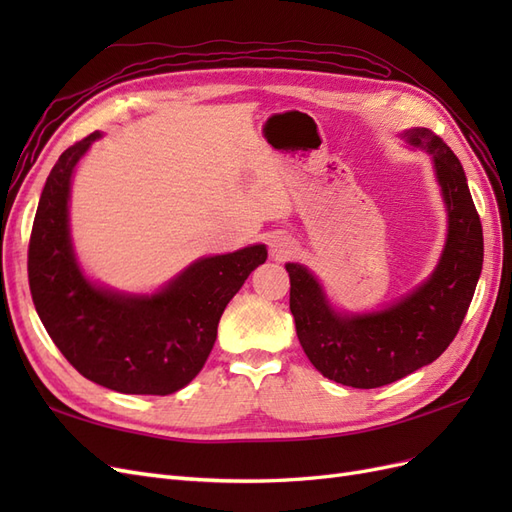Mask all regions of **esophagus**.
Instances as JSON below:
<instances>
[{"mask_svg": "<svg viewBox=\"0 0 512 512\" xmlns=\"http://www.w3.org/2000/svg\"><path fill=\"white\" fill-rule=\"evenodd\" d=\"M294 252V241L286 235H277L273 241H271V256L275 260H286L290 254Z\"/></svg>", "mask_w": 512, "mask_h": 512, "instance_id": "obj_1", "label": "esophagus"}]
</instances>
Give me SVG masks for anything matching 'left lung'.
Instances as JSON below:
<instances>
[{
  "instance_id": "left-lung-1",
  "label": "left lung",
  "mask_w": 512,
  "mask_h": 512,
  "mask_svg": "<svg viewBox=\"0 0 512 512\" xmlns=\"http://www.w3.org/2000/svg\"><path fill=\"white\" fill-rule=\"evenodd\" d=\"M431 153L448 213V237L429 280L391 307L337 314L305 267L288 262L290 312L307 359L324 378L352 389H378L438 359L468 314L483 269V226L466 173L440 136L427 128L404 134Z\"/></svg>"
}]
</instances>
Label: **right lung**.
Masks as SVG:
<instances>
[{
    "mask_svg": "<svg viewBox=\"0 0 512 512\" xmlns=\"http://www.w3.org/2000/svg\"><path fill=\"white\" fill-rule=\"evenodd\" d=\"M96 138L61 153L44 183L27 250L29 290L46 333L81 376L117 393L170 395L203 369L228 301L267 260V247L200 258L151 297L91 284L74 258L68 198L74 166Z\"/></svg>",
    "mask_w": 512,
    "mask_h": 512,
    "instance_id": "1",
    "label": "right lung"
}]
</instances>
